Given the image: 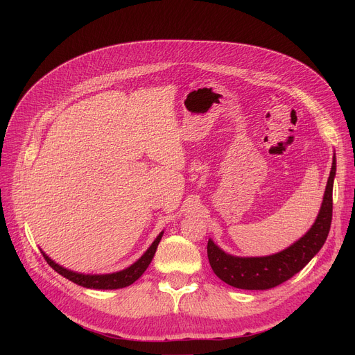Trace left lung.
Segmentation results:
<instances>
[{
    "label": "left lung",
    "mask_w": 355,
    "mask_h": 355,
    "mask_svg": "<svg viewBox=\"0 0 355 355\" xmlns=\"http://www.w3.org/2000/svg\"><path fill=\"white\" fill-rule=\"evenodd\" d=\"M337 161L332 158L321 210L312 227L285 250L262 257H240L223 252L209 239L207 256L213 272L223 282L239 289L265 291L286 282L302 270L309 260L321 250L329 233L332 220V187Z\"/></svg>",
    "instance_id": "8db88e82"
}]
</instances>
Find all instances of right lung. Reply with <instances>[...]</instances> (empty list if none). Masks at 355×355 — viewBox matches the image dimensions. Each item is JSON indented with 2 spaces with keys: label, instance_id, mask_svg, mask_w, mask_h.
I'll return each instance as SVG.
<instances>
[{
  "label": "right lung",
  "instance_id": "1",
  "mask_svg": "<svg viewBox=\"0 0 355 355\" xmlns=\"http://www.w3.org/2000/svg\"><path fill=\"white\" fill-rule=\"evenodd\" d=\"M164 232H161L157 239L153 241V245L148 248V250L137 260L134 265H130L129 268L115 272V273H107V275H85V273H78L69 270L63 266H60L59 263H55L54 260H51L43 250V256L47 260V263L58 272L59 275L64 276L69 281H71L73 284L80 285L83 288H89V289H119V288H125L132 285L135 281L142 276V273L146 270V268L151 263V260L157 252L158 243L161 241Z\"/></svg>",
  "mask_w": 355,
  "mask_h": 355
}]
</instances>
